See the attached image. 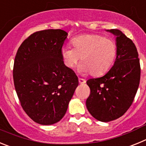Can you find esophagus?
Wrapping results in <instances>:
<instances>
[{
  "label": "esophagus",
  "mask_w": 146,
  "mask_h": 146,
  "mask_svg": "<svg viewBox=\"0 0 146 146\" xmlns=\"http://www.w3.org/2000/svg\"><path fill=\"white\" fill-rule=\"evenodd\" d=\"M86 80L85 79H82V78H79V83L80 84H84L86 83Z\"/></svg>",
  "instance_id": "esophagus-1"
}]
</instances>
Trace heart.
I'll return each instance as SVG.
<instances>
[{"label":"heart","mask_w":146,"mask_h":146,"mask_svg":"<svg viewBox=\"0 0 146 146\" xmlns=\"http://www.w3.org/2000/svg\"><path fill=\"white\" fill-rule=\"evenodd\" d=\"M71 43L73 48L66 47L61 50L65 65L73 68L81 57L80 70L90 72L93 76L106 73L116 57V42L102 35H81L73 38Z\"/></svg>","instance_id":"1"}]
</instances>
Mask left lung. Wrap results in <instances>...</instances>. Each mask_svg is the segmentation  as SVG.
<instances>
[{"label": "left lung", "instance_id": "obj_1", "mask_svg": "<svg viewBox=\"0 0 146 146\" xmlns=\"http://www.w3.org/2000/svg\"><path fill=\"white\" fill-rule=\"evenodd\" d=\"M108 31L117 36L114 66L103 77L86 82L91 89L86 100L88 110L94 118L103 122L117 119L127 111L140 80V59L135 44L119 30Z\"/></svg>", "mask_w": 146, "mask_h": 146}]
</instances>
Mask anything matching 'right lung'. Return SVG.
Here are the masks:
<instances>
[{"instance_id":"right-lung-1","label":"right lung","mask_w":146,"mask_h":146,"mask_svg":"<svg viewBox=\"0 0 146 146\" xmlns=\"http://www.w3.org/2000/svg\"><path fill=\"white\" fill-rule=\"evenodd\" d=\"M67 35L60 29L35 32L23 41L15 56L17 94L24 111L39 124L58 122L78 86L77 75L61 56Z\"/></svg>"}]
</instances>
